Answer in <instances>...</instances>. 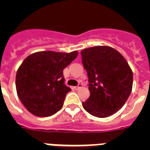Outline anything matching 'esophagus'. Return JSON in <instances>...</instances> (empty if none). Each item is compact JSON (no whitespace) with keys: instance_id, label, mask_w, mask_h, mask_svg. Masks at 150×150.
I'll return each instance as SVG.
<instances>
[{"instance_id":"obj_1","label":"esophagus","mask_w":150,"mask_h":150,"mask_svg":"<svg viewBox=\"0 0 150 150\" xmlns=\"http://www.w3.org/2000/svg\"><path fill=\"white\" fill-rule=\"evenodd\" d=\"M82 87H83V84H82V83H79L77 86L75 87V88H76V89H79V88H82Z\"/></svg>"}]
</instances>
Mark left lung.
Instances as JSON below:
<instances>
[{
    "label": "left lung",
    "instance_id": "obj_1",
    "mask_svg": "<svg viewBox=\"0 0 150 150\" xmlns=\"http://www.w3.org/2000/svg\"><path fill=\"white\" fill-rule=\"evenodd\" d=\"M87 71L90 96L83 102L88 113L98 118L114 114L123 107L133 84V73L127 61L115 49L107 46L81 51Z\"/></svg>",
    "mask_w": 150,
    "mask_h": 150
}]
</instances>
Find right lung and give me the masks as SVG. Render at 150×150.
I'll return each mask as SVG.
<instances>
[{
  "label": "right lung",
  "mask_w": 150,
  "mask_h": 150,
  "mask_svg": "<svg viewBox=\"0 0 150 150\" xmlns=\"http://www.w3.org/2000/svg\"><path fill=\"white\" fill-rule=\"evenodd\" d=\"M78 55L52 51L38 52L28 56L18 67L16 87L18 98L32 114L46 117L63 107L67 92L63 70Z\"/></svg>",
  "instance_id": "obj_1"
}]
</instances>
